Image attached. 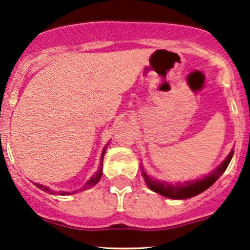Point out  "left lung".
<instances>
[{
	"mask_svg": "<svg viewBox=\"0 0 250 250\" xmlns=\"http://www.w3.org/2000/svg\"><path fill=\"white\" fill-rule=\"evenodd\" d=\"M234 151L232 150L229 153L228 157L225 158L223 163L219 166L216 169L208 175L203 176L202 179H196L192 181H185V183H176V184H169L167 181H161L157 179H152L147 175L143 170V176L145 179V183L150 188V190L155 191V192L160 193V195L165 196V197L172 198V200H186V198H191L193 196L200 195L201 192L206 191L207 188H210L221 175L225 172L228 168L229 163L231 162Z\"/></svg>",
	"mask_w": 250,
	"mask_h": 250,
	"instance_id": "obj_1",
	"label": "left lung"
}]
</instances>
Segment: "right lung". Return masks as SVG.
<instances>
[{
  "label": "right lung",
  "mask_w": 250,
  "mask_h": 250,
  "mask_svg": "<svg viewBox=\"0 0 250 250\" xmlns=\"http://www.w3.org/2000/svg\"><path fill=\"white\" fill-rule=\"evenodd\" d=\"M106 147H107V145L105 146L104 150H103V153H102V162H100L99 169H98V172L95 173L94 175H93L92 178H90L89 180H88L87 183L84 184V186H83V188H81V190H76V191H74V192H65V191H60V195H72V193H76L77 191H84V190H87V188H92V186L97 185V184L99 183L100 178H102V175H103V167H102V165H103V158H104V153H105V150H106ZM34 184L37 186V188H41V190H43V191H46V192H48V193H54L52 190H50L49 188H47V186L42 185V184H37V183H34Z\"/></svg>",
  "instance_id": "obj_1"
}]
</instances>
